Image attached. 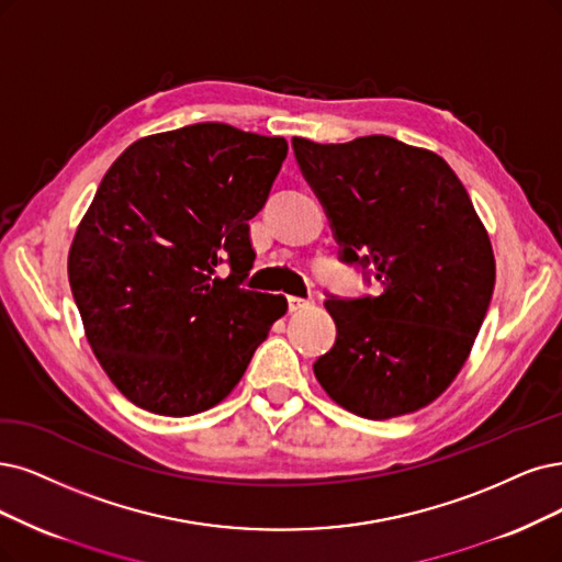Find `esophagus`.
Returning <instances> with one entry per match:
<instances>
[{"label": "esophagus", "instance_id": "34e87169", "mask_svg": "<svg viewBox=\"0 0 562 562\" xmlns=\"http://www.w3.org/2000/svg\"><path fill=\"white\" fill-rule=\"evenodd\" d=\"M310 305H313V301H310V299L289 296V310H292V313H301V310H305V307H310Z\"/></svg>", "mask_w": 562, "mask_h": 562}]
</instances>
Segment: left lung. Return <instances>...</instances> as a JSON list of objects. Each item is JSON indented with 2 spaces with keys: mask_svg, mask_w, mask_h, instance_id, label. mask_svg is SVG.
Wrapping results in <instances>:
<instances>
[{
  "mask_svg": "<svg viewBox=\"0 0 562 562\" xmlns=\"http://www.w3.org/2000/svg\"><path fill=\"white\" fill-rule=\"evenodd\" d=\"M340 259L372 268L378 296L324 303L336 345L315 378L363 419L417 412L442 396L470 357L493 296L495 259L463 182L430 150L391 136L292 138Z\"/></svg>",
  "mask_w": 562,
  "mask_h": 562,
  "instance_id": "left-lung-1",
  "label": "left lung"
}]
</instances>
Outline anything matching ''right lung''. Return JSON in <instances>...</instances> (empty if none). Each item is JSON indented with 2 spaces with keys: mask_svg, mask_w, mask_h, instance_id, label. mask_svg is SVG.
I'll list each match as a JSON object with an SVG mask.
<instances>
[{
  "mask_svg": "<svg viewBox=\"0 0 562 562\" xmlns=\"http://www.w3.org/2000/svg\"><path fill=\"white\" fill-rule=\"evenodd\" d=\"M286 150L282 136L199 122L138 138L103 176L69 284L97 361L134 405L161 417L215 407L286 313L284 296L243 289L247 222Z\"/></svg>",
  "mask_w": 562,
  "mask_h": 562,
  "instance_id": "add662e5",
  "label": "right lung"
}]
</instances>
